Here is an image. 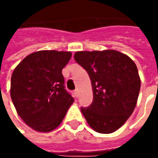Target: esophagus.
I'll return each instance as SVG.
<instances>
[{
    "label": "esophagus",
    "instance_id": "34e87169",
    "mask_svg": "<svg viewBox=\"0 0 158 158\" xmlns=\"http://www.w3.org/2000/svg\"><path fill=\"white\" fill-rule=\"evenodd\" d=\"M74 96H75V97H78V96H79V90H78V89H75V90H74Z\"/></svg>",
    "mask_w": 158,
    "mask_h": 158
}]
</instances>
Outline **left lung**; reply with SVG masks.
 I'll list each match as a JSON object with an SVG mask.
<instances>
[{
  "instance_id": "8db88e82",
  "label": "left lung",
  "mask_w": 158,
  "mask_h": 158,
  "mask_svg": "<svg viewBox=\"0 0 158 158\" xmlns=\"http://www.w3.org/2000/svg\"><path fill=\"white\" fill-rule=\"evenodd\" d=\"M74 59L91 80L93 102L81 112L89 125L110 134L127 121L136 106L140 79L133 60L114 50L77 52Z\"/></svg>"
}]
</instances>
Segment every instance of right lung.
Segmentation results:
<instances>
[{"label": "right lung", "instance_id": "1", "mask_svg": "<svg viewBox=\"0 0 158 158\" xmlns=\"http://www.w3.org/2000/svg\"><path fill=\"white\" fill-rule=\"evenodd\" d=\"M70 52L40 51L27 56L12 73L11 98L30 128L50 132L57 128L74 99L65 89L62 69Z\"/></svg>", "mask_w": 158, "mask_h": 158}]
</instances>
